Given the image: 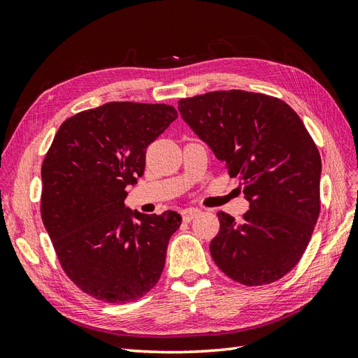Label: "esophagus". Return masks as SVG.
<instances>
[{"instance_id": "34e87169", "label": "esophagus", "mask_w": 358, "mask_h": 358, "mask_svg": "<svg viewBox=\"0 0 358 358\" xmlns=\"http://www.w3.org/2000/svg\"><path fill=\"white\" fill-rule=\"evenodd\" d=\"M181 214H183L185 222H191V220H194L196 215H200V210L195 208H189V209H185L183 212H181Z\"/></svg>"}]
</instances>
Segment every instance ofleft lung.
<instances>
[{"instance_id":"8db88e82","label":"left lung","mask_w":358,"mask_h":358,"mask_svg":"<svg viewBox=\"0 0 358 358\" xmlns=\"http://www.w3.org/2000/svg\"><path fill=\"white\" fill-rule=\"evenodd\" d=\"M178 110L250 203L241 222L217 214L220 231L209 245L215 264L245 286L285 277L320 215L322 158L303 121L280 98L246 90L181 98Z\"/></svg>"}]
</instances>
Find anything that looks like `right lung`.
Instances as JSON below:
<instances>
[{"instance_id": "1", "label": "right lung", "mask_w": 358, "mask_h": 358, "mask_svg": "<svg viewBox=\"0 0 358 358\" xmlns=\"http://www.w3.org/2000/svg\"><path fill=\"white\" fill-rule=\"evenodd\" d=\"M177 117L169 104L106 103L67 118L44 157V227L66 275L96 300L135 301L162 277L181 215L140 214L124 199Z\"/></svg>"}]
</instances>
